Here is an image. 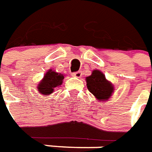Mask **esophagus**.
<instances>
[{"label":"esophagus","mask_w":152,"mask_h":152,"mask_svg":"<svg viewBox=\"0 0 152 152\" xmlns=\"http://www.w3.org/2000/svg\"><path fill=\"white\" fill-rule=\"evenodd\" d=\"M72 76H75V77H77V78H80V76H82V72L80 71H78V72H73Z\"/></svg>","instance_id":"esophagus-1"}]
</instances>
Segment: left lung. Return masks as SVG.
Returning a JSON list of instances; mask_svg holds the SVG:
<instances>
[{"mask_svg": "<svg viewBox=\"0 0 152 152\" xmlns=\"http://www.w3.org/2000/svg\"><path fill=\"white\" fill-rule=\"evenodd\" d=\"M86 86L89 91L99 100L110 98L113 91L112 84L105 79V76L98 70H94L91 76L86 77Z\"/></svg>", "mask_w": 152, "mask_h": 152, "instance_id": "1", "label": "left lung"}]
</instances>
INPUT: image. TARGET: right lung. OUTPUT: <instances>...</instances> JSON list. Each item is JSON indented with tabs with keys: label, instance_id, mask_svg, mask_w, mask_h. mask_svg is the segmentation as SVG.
I'll return each mask as SVG.
<instances>
[{
	"label": "right lung",
	"instance_id": "1",
	"mask_svg": "<svg viewBox=\"0 0 152 152\" xmlns=\"http://www.w3.org/2000/svg\"><path fill=\"white\" fill-rule=\"evenodd\" d=\"M64 76L62 74H58L52 70H49L38 86L39 93H42L44 95L52 94L54 88L61 85Z\"/></svg>",
	"mask_w": 152,
	"mask_h": 152
}]
</instances>
